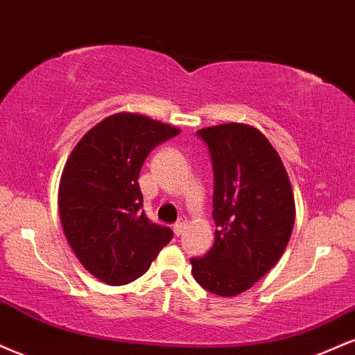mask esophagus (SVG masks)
<instances>
[{"mask_svg": "<svg viewBox=\"0 0 355 355\" xmlns=\"http://www.w3.org/2000/svg\"><path fill=\"white\" fill-rule=\"evenodd\" d=\"M186 220H178L176 224H174V227H173V231H174V234L176 236H181L182 232H184V229H186Z\"/></svg>", "mask_w": 355, "mask_h": 355, "instance_id": "34e87169", "label": "esophagus"}]
</instances>
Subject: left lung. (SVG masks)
<instances>
[{"label":"left lung","mask_w":355,"mask_h":355,"mask_svg":"<svg viewBox=\"0 0 355 355\" xmlns=\"http://www.w3.org/2000/svg\"><path fill=\"white\" fill-rule=\"evenodd\" d=\"M214 169V244L191 259L199 286L220 297L251 289L284 254L295 220L293 186L257 128L226 123L199 129Z\"/></svg>","instance_id":"obj_1"}]
</instances>
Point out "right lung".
<instances>
[{"mask_svg":"<svg viewBox=\"0 0 355 355\" xmlns=\"http://www.w3.org/2000/svg\"><path fill=\"white\" fill-rule=\"evenodd\" d=\"M181 129L139 112L99 121L71 151L58 207L66 239L87 272L110 286L141 277L166 244L169 227L146 218L137 178L148 154Z\"/></svg>","mask_w":355,"mask_h":355,"instance_id":"1","label":"right lung"}]
</instances>
